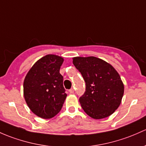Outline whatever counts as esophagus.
I'll list each match as a JSON object with an SVG mask.
<instances>
[{
  "mask_svg": "<svg viewBox=\"0 0 146 146\" xmlns=\"http://www.w3.org/2000/svg\"><path fill=\"white\" fill-rule=\"evenodd\" d=\"M73 92H74V90H73V88H71L70 90H69V93L70 94H73Z\"/></svg>",
  "mask_w": 146,
  "mask_h": 146,
  "instance_id": "34e87169",
  "label": "esophagus"
}]
</instances>
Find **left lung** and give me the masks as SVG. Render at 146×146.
I'll return each instance as SVG.
<instances>
[{"label": "left lung", "mask_w": 146, "mask_h": 146, "mask_svg": "<svg viewBox=\"0 0 146 146\" xmlns=\"http://www.w3.org/2000/svg\"><path fill=\"white\" fill-rule=\"evenodd\" d=\"M73 64L85 81V92L79 99L84 111L96 119L113 114L119 106L124 84L117 70L95 56L73 58Z\"/></svg>", "instance_id": "obj_1"}]
</instances>
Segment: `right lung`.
<instances>
[{"mask_svg":"<svg viewBox=\"0 0 146 146\" xmlns=\"http://www.w3.org/2000/svg\"><path fill=\"white\" fill-rule=\"evenodd\" d=\"M64 62L61 56L47 54L30 68L24 81V96L30 110L42 119H50L59 113L67 94L59 73Z\"/></svg>","mask_w":146,"mask_h":146,"instance_id":"right-lung-1","label":"right lung"}]
</instances>
